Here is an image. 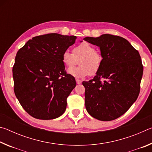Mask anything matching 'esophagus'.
Wrapping results in <instances>:
<instances>
[{"label":"esophagus","instance_id":"esophagus-1","mask_svg":"<svg viewBox=\"0 0 152 152\" xmlns=\"http://www.w3.org/2000/svg\"><path fill=\"white\" fill-rule=\"evenodd\" d=\"M76 82L78 84L82 83V80H79V79H76Z\"/></svg>","mask_w":152,"mask_h":152}]
</instances>
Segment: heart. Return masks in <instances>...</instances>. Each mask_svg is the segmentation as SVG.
I'll list each match as a JSON object with an SVG mask.
<instances>
[{
	"instance_id": "1",
	"label": "heart",
	"mask_w": 152,
	"mask_h": 152,
	"mask_svg": "<svg viewBox=\"0 0 152 152\" xmlns=\"http://www.w3.org/2000/svg\"><path fill=\"white\" fill-rule=\"evenodd\" d=\"M73 53L68 50L64 51L62 61L68 68H72L78 64L75 68L69 69L68 72L76 78H83L90 74L94 76L101 68L102 58L96 52L93 45L87 42L82 43L73 49Z\"/></svg>"
}]
</instances>
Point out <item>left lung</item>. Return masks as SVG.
<instances>
[{
	"label": "left lung",
	"mask_w": 152,
	"mask_h": 152,
	"mask_svg": "<svg viewBox=\"0 0 152 152\" xmlns=\"http://www.w3.org/2000/svg\"><path fill=\"white\" fill-rule=\"evenodd\" d=\"M84 40L99 47L102 58L94 78L82 82L86 110L102 121L116 119L127 111L140 94L143 70L140 53L119 36L103 34Z\"/></svg>",
	"instance_id": "obj_1"
}]
</instances>
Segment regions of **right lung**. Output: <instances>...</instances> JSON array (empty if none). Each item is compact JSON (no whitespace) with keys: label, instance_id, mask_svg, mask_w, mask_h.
<instances>
[{"label":"right lung","instance_id":"1","mask_svg":"<svg viewBox=\"0 0 152 152\" xmlns=\"http://www.w3.org/2000/svg\"><path fill=\"white\" fill-rule=\"evenodd\" d=\"M76 39L74 35L49 33L33 37L17 51L12 68L15 94L35 119H53L65 112L76 83L66 72L62 54Z\"/></svg>","mask_w":152,"mask_h":152}]
</instances>
